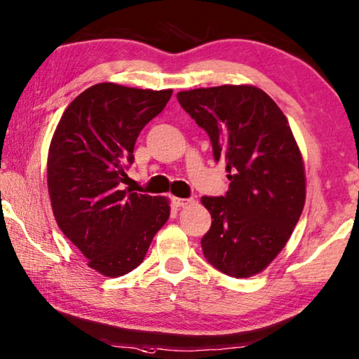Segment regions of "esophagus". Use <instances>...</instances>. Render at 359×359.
Listing matches in <instances>:
<instances>
[{"label":"esophagus","instance_id":"1","mask_svg":"<svg viewBox=\"0 0 359 359\" xmlns=\"http://www.w3.org/2000/svg\"><path fill=\"white\" fill-rule=\"evenodd\" d=\"M172 203L175 208H185L189 206V204L191 203V198H172Z\"/></svg>","mask_w":359,"mask_h":359}]
</instances>
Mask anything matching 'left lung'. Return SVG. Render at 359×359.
<instances>
[{"label": "left lung", "instance_id": "obj_1", "mask_svg": "<svg viewBox=\"0 0 359 359\" xmlns=\"http://www.w3.org/2000/svg\"><path fill=\"white\" fill-rule=\"evenodd\" d=\"M177 100L229 170V191L201 198L214 219L201 240L204 257L229 276H252L286 246L305 204L292 130L280 107L254 86L184 90Z\"/></svg>", "mask_w": 359, "mask_h": 359}]
</instances>
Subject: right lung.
Listing matches in <instances>:
<instances>
[{
  "mask_svg": "<svg viewBox=\"0 0 359 359\" xmlns=\"http://www.w3.org/2000/svg\"><path fill=\"white\" fill-rule=\"evenodd\" d=\"M172 90L94 84L67 107L50 142L48 189L62 233L105 276L126 275L144 260L169 219L163 196L123 190L140 130Z\"/></svg>",
  "mask_w": 359,
  "mask_h": 359,
  "instance_id": "right-lung-1",
  "label": "right lung"
}]
</instances>
